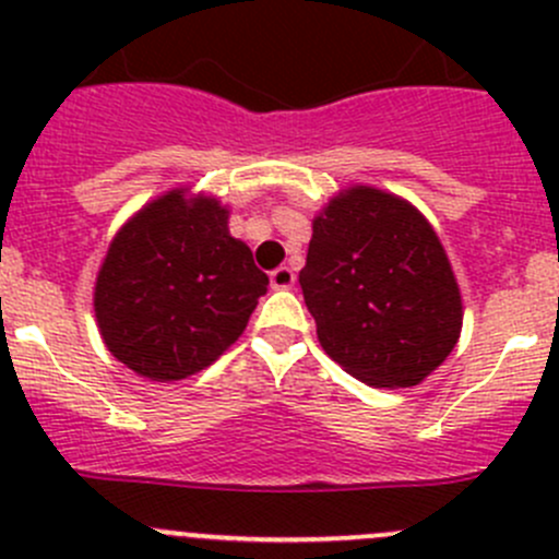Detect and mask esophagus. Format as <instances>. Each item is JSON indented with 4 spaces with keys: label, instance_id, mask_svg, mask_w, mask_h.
<instances>
[{
    "label": "esophagus",
    "instance_id": "esophagus-1",
    "mask_svg": "<svg viewBox=\"0 0 559 559\" xmlns=\"http://www.w3.org/2000/svg\"><path fill=\"white\" fill-rule=\"evenodd\" d=\"M270 286H273V289H292V286H295V270L286 267V264L275 267L273 273H270Z\"/></svg>",
    "mask_w": 559,
    "mask_h": 559
}]
</instances>
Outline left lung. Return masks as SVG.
Wrapping results in <instances>:
<instances>
[{
  "label": "left lung",
  "mask_w": 559,
  "mask_h": 559,
  "mask_svg": "<svg viewBox=\"0 0 559 559\" xmlns=\"http://www.w3.org/2000/svg\"><path fill=\"white\" fill-rule=\"evenodd\" d=\"M300 286L321 348L370 386H416L460 337L462 300L441 240L414 205L370 186L316 218Z\"/></svg>",
  "instance_id": "8db88e82"
}]
</instances>
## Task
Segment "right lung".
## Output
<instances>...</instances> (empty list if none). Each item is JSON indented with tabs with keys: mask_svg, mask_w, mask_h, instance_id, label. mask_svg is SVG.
I'll return each instance as SVG.
<instances>
[{
	"mask_svg": "<svg viewBox=\"0 0 559 559\" xmlns=\"http://www.w3.org/2000/svg\"><path fill=\"white\" fill-rule=\"evenodd\" d=\"M227 207L175 189L112 238L94 289L112 357L154 381L216 362L246 330L270 278L227 229Z\"/></svg>",
	"mask_w": 559,
	"mask_h": 559,
	"instance_id": "1",
	"label": "right lung"
}]
</instances>
